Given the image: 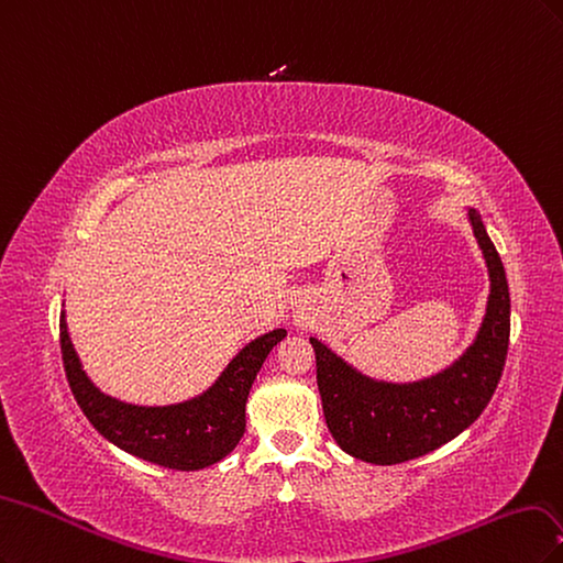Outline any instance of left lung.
<instances>
[{
    "label": "left lung",
    "mask_w": 563,
    "mask_h": 563,
    "mask_svg": "<svg viewBox=\"0 0 563 563\" xmlns=\"http://www.w3.org/2000/svg\"><path fill=\"white\" fill-rule=\"evenodd\" d=\"M467 214L488 266L492 295L475 343L449 369L419 384H384L311 339L324 421L336 444L360 461L395 465L426 456L473 426L498 386L510 343V289L479 214L473 208Z\"/></svg>",
    "instance_id": "1"
}]
</instances>
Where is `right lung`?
Here are the masks:
<instances>
[{"mask_svg":"<svg viewBox=\"0 0 563 563\" xmlns=\"http://www.w3.org/2000/svg\"><path fill=\"white\" fill-rule=\"evenodd\" d=\"M285 330H274L235 355L214 386L189 402L137 407L100 393L81 369L60 316V351L71 395L93 428L119 449L170 470H201L222 461L245 432V402L266 355Z\"/></svg>","mask_w":563,"mask_h":563,"instance_id":"obj_1","label":"right lung"}]
</instances>
